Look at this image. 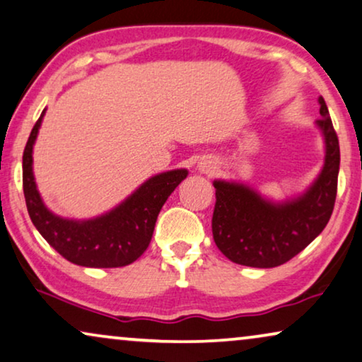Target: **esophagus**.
Here are the masks:
<instances>
[{
  "label": "esophagus",
  "instance_id": "1",
  "mask_svg": "<svg viewBox=\"0 0 362 362\" xmlns=\"http://www.w3.org/2000/svg\"><path fill=\"white\" fill-rule=\"evenodd\" d=\"M214 165H212V163L211 161H202L201 163V166H199V170L202 171V173H212V171H214Z\"/></svg>",
  "mask_w": 362,
  "mask_h": 362
}]
</instances>
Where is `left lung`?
<instances>
[{
  "instance_id": "obj_1",
  "label": "left lung",
  "mask_w": 362,
  "mask_h": 362,
  "mask_svg": "<svg viewBox=\"0 0 362 362\" xmlns=\"http://www.w3.org/2000/svg\"><path fill=\"white\" fill-rule=\"evenodd\" d=\"M320 105L316 125L325 135V166L303 196L272 204L244 185L214 181L212 235L229 260L257 269L279 267L300 254L328 224L338 191L339 141L323 97Z\"/></svg>"
}]
</instances>
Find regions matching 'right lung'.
<instances>
[{"label": "right lung", "instance_id": "add662e5", "mask_svg": "<svg viewBox=\"0 0 362 362\" xmlns=\"http://www.w3.org/2000/svg\"><path fill=\"white\" fill-rule=\"evenodd\" d=\"M42 117L44 112L23 153V191L33 224L47 244L72 264L92 269L130 265L148 249L163 204L187 171L175 170L150 177L120 206L95 219H62L44 206L34 182L33 145Z\"/></svg>", "mask_w": 362, "mask_h": 362}]
</instances>
